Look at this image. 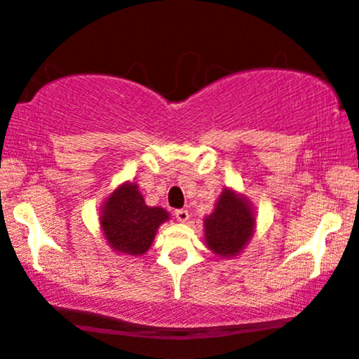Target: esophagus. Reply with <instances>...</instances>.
Listing matches in <instances>:
<instances>
[{"mask_svg":"<svg viewBox=\"0 0 359 359\" xmlns=\"http://www.w3.org/2000/svg\"><path fill=\"white\" fill-rule=\"evenodd\" d=\"M175 217L178 222H188L189 212L186 209H178V210H175Z\"/></svg>","mask_w":359,"mask_h":359,"instance_id":"34e87169","label":"esophagus"}]
</instances>
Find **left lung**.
I'll list each match as a JSON object with an SVG mask.
<instances>
[{"instance_id":"1","label":"left lung","mask_w":359,"mask_h":359,"mask_svg":"<svg viewBox=\"0 0 359 359\" xmlns=\"http://www.w3.org/2000/svg\"><path fill=\"white\" fill-rule=\"evenodd\" d=\"M251 207L230 189L222 192L215 210L205 218V243L218 256H236L252 235Z\"/></svg>"}]
</instances>
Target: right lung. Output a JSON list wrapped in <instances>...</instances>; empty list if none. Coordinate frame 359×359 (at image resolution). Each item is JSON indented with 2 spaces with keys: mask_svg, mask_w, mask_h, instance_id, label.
<instances>
[{
  "mask_svg": "<svg viewBox=\"0 0 359 359\" xmlns=\"http://www.w3.org/2000/svg\"><path fill=\"white\" fill-rule=\"evenodd\" d=\"M165 220H168L167 212L145 205L137 184L126 183L105 201L100 225L115 251L141 256L154 243L157 228Z\"/></svg>",
  "mask_w": 359,
  "mask_h": 359,
  "instance_id": "add662e5",
  "label": "right lung"
}]
</instances>
